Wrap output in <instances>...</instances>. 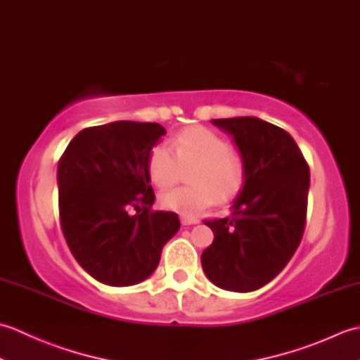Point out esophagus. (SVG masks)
I'll list each match as a JSON object with an SVG mask.
<instances>
[{"label":"esophagus","instance_id":"esophagus-1","mask_svg":"<svg viewBox=\"0 0 360 360\" xmlns=\"http://www.w3.org/2000/svg\"><path fill=\"white\" fill-rule=\"evenodd\" d=\"M198 223H200V219L186 218V217L181 218V224H182V226H192V224H198Z\"/></svg>","mask_w":360,"mask_h":360}]
</instances>
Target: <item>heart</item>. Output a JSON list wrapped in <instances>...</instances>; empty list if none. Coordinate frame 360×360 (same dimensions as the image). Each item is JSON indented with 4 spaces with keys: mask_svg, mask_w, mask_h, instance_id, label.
<instances>
[{
    "mask_svg": "<svg viewBox=\"0 0 360 360\" xmlns=\"http://www.w3.org/2000/svg\"><path fill=\"white\" fill-rule=\"evenodd\" d=\"M190 166L193 168L187 174V182L192 186L160 196L164 209L186 218L200 217L219 200H231L243 186V159L229 148L223 136L205 127L182 129L170 141V148L165 145L153 148L147 160V173L153 186L164 190L176 184L181 179V170Z\"/></svg>",
    "mask_w": 360,
    "mask_h": 360,
    "instance_id": "obj_1",
    "label": "heart"
}]
</instances>
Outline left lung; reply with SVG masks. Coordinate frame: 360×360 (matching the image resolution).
<instances>
[{
    "label": "left lung",
    "mask_w": 360,
    "mask_h": 360,
    "mask_svg": "<svg viewBox=\"0 0 360 360\" xmlns=\"http://www.w3.org/2000/svg\"><path fill=\"white\" fill-rule=\"evenodd\" d=\"M212 124L233 137L244 181L231 215L204 223L215 238L201 264L215 286L250 292L277 277L302 241L309 167L292 136L269 122L246 116Z\"/></svg>",
    "instance_id": "obj_1"
}]
</instances>
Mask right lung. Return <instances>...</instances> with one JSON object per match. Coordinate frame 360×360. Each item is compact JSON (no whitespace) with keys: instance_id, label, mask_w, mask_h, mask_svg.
<instances>
[{"instance_id":"right-lung-1","label":"right lung","mask_w":360,"mask_h":360,"mask_svg":"<svg viewBox=\"0 0 360 360\" xmlns=\"http://www.w3.org/2000/svg\"><path fill=\"white\" fill-rule=\"evenodd\" d=\"M151 122L119 120L85 128L57 168L60 224L77 263L110 286H131L156 271L179 231L173 212L151 210L150 151L165 136Z\"/></svg>"}]
</instances>
